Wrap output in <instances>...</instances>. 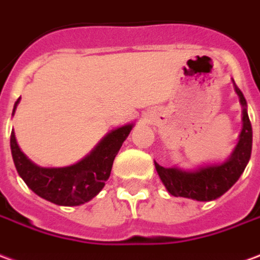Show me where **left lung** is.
I'll return each mask as SVG.
<instances>
[{
    "label": "left lung",
    "instance_id": "1",
    "mask_svg": "<svg viewBox=\"0 0 260 260\" xmlns=\"http://www.w3.org/2000/svg\"><path fill=\"white\" fill-rule=\"evenodd\" d=\"M233 84L242 107V128L236 148L226 160L202 165L195 169H181L179 166L164 168L155 162V169L169 194L201 202L217 200L230 190L247 168L252 151V126L244 94L234 80Z\"/></svg>",
    "mask_w": 260,
    "mask_h": 260
}]
</instances>
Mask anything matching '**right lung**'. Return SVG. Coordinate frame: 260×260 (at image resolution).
<instances>
[{
    "instance_id": "obj_1",
    "label": "right lung",
    "mask_w": 260,
    "mask_h": 260,
    "mask_svg": "<svg viewBox=\"0 0 260 260\" xmlns=\"http://www.w3.org/2000/svg\"><path fill=\"white\" fill-rule=\"evenodd\" d=\"M20 98L15 102V115ZM134 123L116 127L108 133L90 153L69 166L43 168L31 162L19 147L15 132L11 133V152L19 176L36 194L55 205L79 206L91 201L104 188L109 179L115 156Z\"/></svg>"
}]
</instances>
